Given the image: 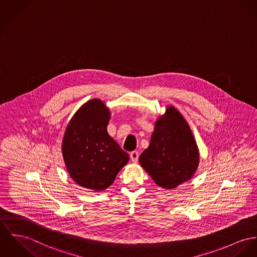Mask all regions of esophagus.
<instances>
[{"instance_id": "obj_1", "label": "esophagus", "mask_w": 257, "mask_h": 257, "mask_svg": "<svg viewBox=\"0 0 257 257\" xmlns=\"http://www.w3.org/2000/svg\"><path fill=\"white\" fill-rule=\"evenodd\" d=\"M130 158H131V160H132L133 162H137L139 158L138 152H136V151L131 152V153H130Z\"/></svg>"}]
</instances>
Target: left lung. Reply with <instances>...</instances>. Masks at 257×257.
<instances>
[{
    "label": "left lung",
    "instance_id": "obj_1",
    "mask_svg": "<svg viewBox=\"0 0 257 257\" xmlns=\"http://www.w3.org/2000/svg\"><path fill=\"white\" fill-rule=\"evenodd\" d=\"M140 164L159 187L171 190L191 180L199 161L192 130L174 106L157 120L150 146L140 156Z\"/></svg>",
    "mask_w": 257,
    "mask_h": 257
}]
</instances>
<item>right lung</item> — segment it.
<instances>
[{
	"mask_svg": "<svg viewBox=\"0 0 257 257\" xmlns=\"http://www.w3.org/2000/svg\"><path fill=\"white\" fill-rule=\"evenodd\" d=\"M109 118L105 104L91 99L70 119L62 139V157L70 177L95 192L107 189L129 160L107 133Z\"/></svg>",
	"mask_w": 257,
	"mask_h": 257,
	"instance_id": "right-lung-1",
	"label": "right lung"
}]
</instances>
